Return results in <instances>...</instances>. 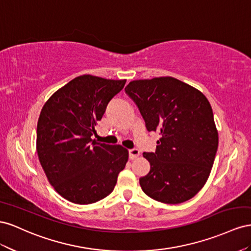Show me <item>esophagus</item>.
Segmentation results:
<instances>
[{"instance_id":"1","label":"esophagus","mask_w":251,"mask_h":251,"mask_svg":"<svg viewBox=\"0 0 251 251\" xmlns=\"http://www.w3.org/2000/svg\"><path fill=\"white\" fill-rule=\"evenodd\" d=\"M128 152H129V159L130 160H134L135 157H138L140 155V150L137 148H132L128 150Z\"/></svg>"}]
</instances>
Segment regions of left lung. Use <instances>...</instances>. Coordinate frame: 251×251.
<instances>
[{"instance_id": "8db88e82", "label": "left lung", "mask_w": 251, "mask_h": 251, "mask_svg": "<svg viewBox=\"0 0 251 251\" xmlns=\"http://www.w3.org/2000/svg\"><path fill=\"white\" fill-rule=\"evenodd\" d=\"M125 92L138 106L148 131H159L154 152H144L149 173L142 190L157 202L180 204L208 178L219 137L212 108L201 91L171 76L132 81Z\"/></svg>"}]
</instances>
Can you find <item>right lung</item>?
I'll return each mask as SVG.
<instances>
[{
	"mask_svg": "<svg viewBox=\"0 0 251 251\" xmlns=\"http://www.w3.org/2000/svg\"><path fill=\"white\" fill-rule=\"evenodd\" d=\"M126 80L80 75L49 98L37 127V151L49 183L75 204H92L112 192L128 160L121 145L97 143V122Z\"/></svg>",
	"mask_w": 251,
	"mask_h": 251,
	"instance_id": "obj_1",
	"label": "right lung"
}]
</instances>
